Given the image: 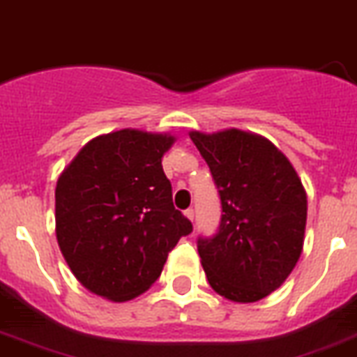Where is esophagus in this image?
<instances>
[{
    "instance_id": "esophagus-1",
    "label": "esophagus",
    "mask_w": 357,
    "mask_h": 357,
    "mask_svg": "<svg viewBox=\"0 0 357 357\" xmlns=\"http://www.w3.org/2000/svg\"><path fill=\"white\" fill-rule=\"evenodd\" d=\"M185 214H187V218L190 220V222H194V208H187V211H185Z\"/></svg>"
}]
</instances>
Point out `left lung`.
<instances>
[{"instance_id":"left-lung-1","label":"left lung","mask_w":357,"mask_h":357,"mask_svg":"<svg viewBox=\"0 0 357 357\" xmlns=\"http://www.w3.org/2000/svg\"><path fill=\"white\" fill-rule=\"evenodd\" d=\"M213 174L222 218L198 253L211 288L234 303H255L279 288L299 260L306 192L299 176L268 139L242 132L190 133Z\"/></svg>"}]
</instances>
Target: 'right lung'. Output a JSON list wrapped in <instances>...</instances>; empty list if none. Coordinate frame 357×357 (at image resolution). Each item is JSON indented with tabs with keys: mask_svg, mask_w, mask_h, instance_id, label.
Here are the masks:
<instances>
[{
	"mask_svg": "<svg viewBox=\"0 0 357 357\" xmlns=\"http://www.w3.org/2000/svg\"><path fill=\"white\" fill-rule=\"evenodd\" d=\"M167 133L119 130L89 141L58 178L56 238L78 282L115 303L159 279L192 224L172 204Z\"/></svg>",
	"mask_w": 357,
	"mask_h": 357,
	"instance_id": "add662e5",
	"label": "right lung"
}]
</instances>
